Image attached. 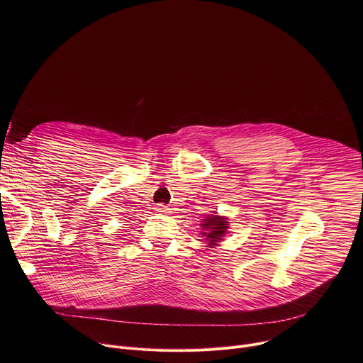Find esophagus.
<instances>
[{
  "label": "esophagus",
  "instance_id": "esophagus-1",
  "mask_svg": "<svg viewBox=\"0 0 363 363\" xmlns=\"http://www.w3.org/2000/svg\"><path fill=\"white\" fill-rule=\"evenodd\" d=\"M155 211L160 213V214H168L169 208H168L167 205H164V203H158L157 206H155Z\"/></svg>",
  "mask_w": 363,
  "mask_h": 363
}]
</instances>
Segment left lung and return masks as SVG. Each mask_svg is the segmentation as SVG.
<instances>
[{
	"mask_svg": "<svg viewBox=\"0 0 363 363\" xmlns=\"http://www.w3.org/2000/svg\"><path fill=\"white\" fill-rule=\"evenodd\" d=\"M202 235H205L206 241H208L210 247L217 245V242H220L223 240V237L227 233L228 228V221L224 217L220 216H208L202 220Z\"/></svg>",
	"mask_w": 363,
	"mask_h": 363,
	"instance_id": "8db88e82",
	"label": "left lung"
}]
</instances>
